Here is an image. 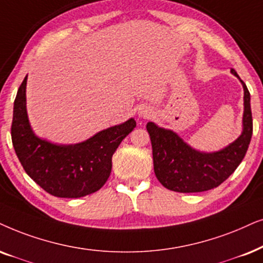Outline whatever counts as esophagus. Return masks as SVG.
Listing matches in <instances>:
<instances>
[{"label": "esophagus", "mask_w": 263, "mask_h": 263, "mask_svg": "<svg viewBox=\"0 0 263 263\" xmlns=\"http://www.w3.org/2000/svg\"><path fill=\"white\" fill-rule=\"evenodd\" d=\"M138 116L139 118H151L153 116V108L149 107V106H142L139 108L138 111Z\"/></svg>", "instance_id": "obj_1"}]
</instances>
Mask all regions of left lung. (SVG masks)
Listing matches in <instances>:
<instances>
[{
  "mask_svg": "<svg viewBox=\"0 0 263 263\" xmlns=\"http://www.w3.org/2000/svg\"><path fill=\"white\" fill-rule=\"evenodd\" d=\"M231 73L240 81L244 90L241 133L233 142L214 152L199 151L172 129L148 122L146 128L151 138L153 169L165 189L180 193L209 191L221 185L238 168L248 151L252 135L250 93L236 70Z\"/></svg>",
  "mask_w": 263,
  "mask_h": 263,
  "instance_id": "left-lung-1",
  "label": "left lung"
}]
</instances>
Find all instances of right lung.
<instances>
[{
    "label": "right lung",
    "mask_w": 263,
    "mask_h": 263,
    "mask_svg": "<svg viewBox=\"0 0 263 263\" xmlns=\"http://www.w3.org/2000/svg\"><path fill=\"white\" fill-rule=\"evenodd\" d=\"M26 82L19 87L13 107L12 142L27 175L60 198H81L105 185L112 169V156L136 127L134 118L98 132L77 144H57L36 135L26 110Z\"/></svg>",
    "instance_id": "obj_1"
}]
</instances>
